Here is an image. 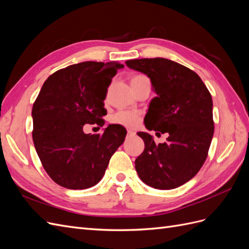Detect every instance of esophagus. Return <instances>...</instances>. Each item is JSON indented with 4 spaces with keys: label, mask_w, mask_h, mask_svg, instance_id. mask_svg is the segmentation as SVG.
Wrapping results in <instances>:
<instances>
[{
    "label": "esophagus",
    "mask_w": 249,
    "mask_h": 249,
    "mask_svg": "<svg viewBox=\"0 0 249 249\" xmlns=\"http://www.w3.org/2000/svg\"><path fill=\"white\" fill-rule=\"evenodd\" d=\"M133 135H135V132H134V131L127 130V136H133Z\"/></svg>",
    "instance_id": "esophagus-1"
}]
</instances>
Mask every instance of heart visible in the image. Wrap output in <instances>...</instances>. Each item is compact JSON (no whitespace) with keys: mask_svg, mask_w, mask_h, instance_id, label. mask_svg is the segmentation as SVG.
Returning a JSON list of instances; mask_svg holds the SVG:
<instances>
[{"mask_svg":"<svg viewBox=\"0 0 249 249\" xmlns=\"http://www.w3.org/2000/svg\"><path fill=\"white\" fill-rule=\"evenodd\" d=\"M146 78L142 74H137L134 76L131 80V83L137 82L139 80H142ZM141 120V114L137 111H129V110H123L118 111L114 115L111 117V123L113 124H118L125 127H135L137 126Z\"/></svg>","mask_w":249,"mask_h":249,"instance_id":"obj_1","label":"heart"}]
</instances>
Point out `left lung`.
<instances>
[{
    "label": "left lung",
    "instance_id": "8db88e82",
    "mask_svg": "<svg viewBox=\"0 0 249 249\" xmlns=\"http://www.w3.org/2000/svg\"><path fill=\"white\" fill-rule=\"evenodd\" d=\"M125 64L145 73L157 93L146 129L168 133L167 141L159 144L148 133H137L145 146L135 168L146 185L175 189L196 175L207 159L214 134L212 96L196 72L169 59H134Z\"/></svg>",
    "mask_w": 249,
    "mask_h": 249
}]
</instances>
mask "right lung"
<instances>
[{
    "instance_id": "obj_1",
    "label": "right lung",
    "mask_w": 249,
    "mask_h": 249,
    "mask_svg": "<svg viewBox=\"0 0 249 249\" xmlns=\"http://www.w3.org/2000/svg\"><path fill=\"white\" fill-rule=\"evenodd\" d=\"M124 65L86 61L59 70L43 83L33 104L34 146L50 178L67 189L96 185L126 131L109 124L103 135L85 134L84 124L103 126L112 78Z\"/></svg>"
}]
</instances>
